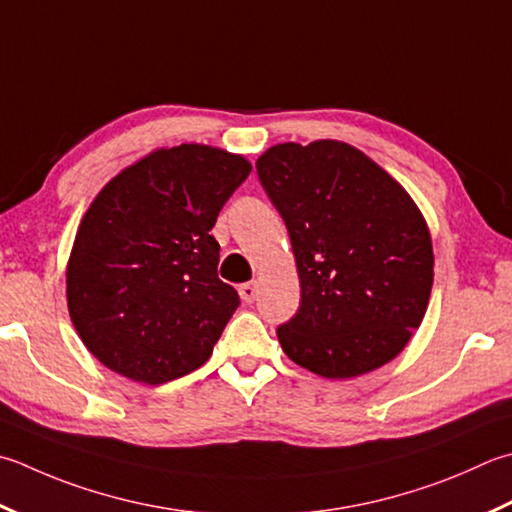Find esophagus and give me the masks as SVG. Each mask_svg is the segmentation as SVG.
I'll list each match as a JSON object with an SVG mask.
<instances>
[{
  "instance_id": "obj_1",
  "label": "esophagus",
  "mask_w": 512,
  "mask_h": 512,
  "mask_svg": "<svg viewBox=\"0 0 512 512\" xmlns=\"http://www.w3.org/2000/svg\"><path fill=\"white\" fill-rule=\"evenodd\" d=\"M239 295H242L246 304H253L255 297H257V282H248V284L239 286Z\"/></svg>"
}]
</instances>
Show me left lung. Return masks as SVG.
<instances>
[{
  "label": "left lung",
  "mask_w": 512,
  "mask_h": 512,
  "mask_svg": "<svg viewBox=\"0 0 512 512\" xmlns=\"http://www.w3.org/2000/svg\"><path fill=\"white\" fill-rule=\"evenodd\" d=\"M299 275L297 315L277 328L310 373L350 379L402 353L426 315L433 239L408 190L339 139L284 142L257 159Z\"/></svg>",
  "instance_id": "obj_1"
}]
</instances>
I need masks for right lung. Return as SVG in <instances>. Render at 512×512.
I'll return each instance as SVG.
<instances>
[{"instance_id": "obj_1", "label": "right lung", "mask_w": 512, "mask_h": 512, "mask_svg": "<svg viewBox=\"0 0 512 512\" xmlns=\"http://www.w3.org/2000/svg\"><path fill=\"white\" fill-rule=\"evenodd\" d=\"M250 170L217 146H164L90 202L66 264V302L88 353L113 373L157 386L213 355L239 297L217 275L210 228Z\"/></svg>"}]
</instances>
